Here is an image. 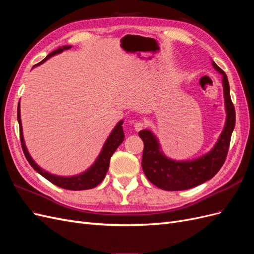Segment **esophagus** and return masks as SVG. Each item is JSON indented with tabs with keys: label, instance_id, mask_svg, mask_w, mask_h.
Returning a JSON list of instances; mask_svg holds the SVG:
<instances>
[{
	"label": "esophagus",
	"instance_id": "1",
	"mask_svg": "<svg viewBox=\"0 0 254 254\" xmlns=\"http://www.w3.org/2000/svg\"><path fill=\"white\" fill-rule=\"evenodd\" d=\"M144 126H145V124H144L143 122H135L134 123L135 131H140V130H142L144 128Z\"/></svg>",
	"mask_w": 254,
	"mask_h": 254
}]
</instances>
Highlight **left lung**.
<instances>
[{
  "mask_svg": "<svg viewBox=\"0 0 254 254\" xmlns=\"http://www.w3.org/2000/svg\"><path fill=\"white\" fill-rule=\"evenodd\" d=\"M213 67L222 75V88L226 108V124L214 147L205 155L194 160L177 161L168 158L161 149L158 137L148 129L139 135L144 142L142 168L147 179L164 190H183L202 184L218 173L225 163L230 140L235 126V109L230 96L226 73L212 61Z\"/></svg>",
  "mask_w": 254,
  "mask_h": 254,
  "instance_id": "8db88e82",
  "label": "left lung"
}]
</instances>
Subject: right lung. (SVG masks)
Returning <instances> with one entry per match:
<instances>
[{
	"label": "right lung",
	"mask_w": 254,
	"mask_h": 254,
	"mask_svg": "<svg viewBox=\"0 0 254 254\" xmlns=\"http://www.w3.org/2000/svg\"><path fill=\"white\" fill-rule=\"evenodd\" d=\"M72 47L71 45H64L63 48H59L52 52L51 54L45 57L41 63H39L36 65H39L43 64L45 60H48L54 55H57V54L63 53L64 51L70 50ZM35 65V66H36ZM17 118L19 122V126H20V140H21V145H22V149L23 152H24L25 158L27 159L28 163L32 165L34 170L40 174L42 177H44L45 179L49 180L55 186L63 188L65 190H90L97 187L99 183H101L104 178L106 177L107 172L109 170V163H110V159L113 155V152L117 150V148L124 141V130H123V123L124 121H120L111 133L109 134L108 139L106 140L102 151L99 152L98 157L96 158L95 162L92 164L86 172H83L81 174L75 175V176H57V175H53L47 171H44L43 168H41L39 165H38L32 156L29 155V152L26 148V145L24 142V137H23V130H22V123H21V114H20V102L18 105V111H17Z\"/></svg>",
	"instance_id": "right-lung-1"
}]
</instances>
